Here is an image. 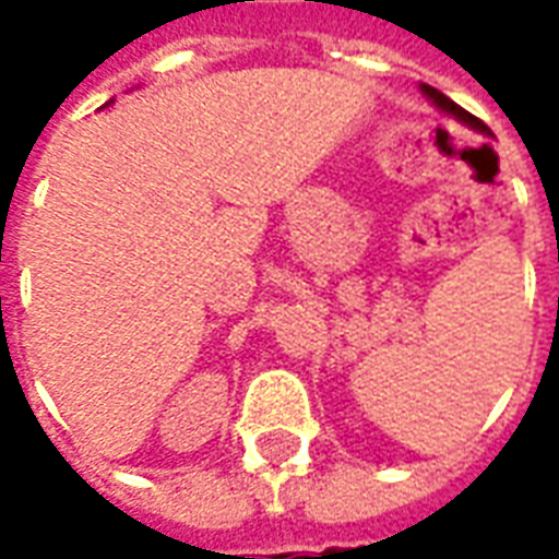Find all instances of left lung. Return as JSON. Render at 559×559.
Listing matches in <instances>:
<instances>
[{
  "label": "left lung",
  "mask_w": 559,
  "mask_h": 559,
  "mask_svg": "<svg viewBox=\"0 0 559 559\" xmlns=\"http://www.w3.org/2000/svg\"><path fill=\"white\" fill-rule=\"evenodd\" d=\"M421 92H425V98H428V102H431L433 107H440V110H443L445 116H452V119H457V122H464V126L473 128V131H479V134H485V138H491V128L485 126L481 119H476V116H473V114H467L464 107H457V104L452 102V98H445V95L440 90H433V86H425V83H421Z\"/></svg>",
  "instance_id": "obj_1"
}]
</instances>
